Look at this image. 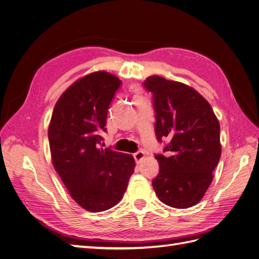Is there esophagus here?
<instances>
[{
	"label": "esophagus",
	"mask_w": 259,
	"mask_h": 259,
	"mask_svg": "<svg viewBox=\"0 0 259 259\" xmlns=\"http://www.w3.org/2000/svg\"><path fill=\"white\" fill-rule=\"evenodd\" d=\"M144 158H145V152L142 151V150L137 151L136 153H134V159H135V161H136L137 163H139Z\"/></svg>",
	"instance_id": "esophagus-1"
}]
</instances>
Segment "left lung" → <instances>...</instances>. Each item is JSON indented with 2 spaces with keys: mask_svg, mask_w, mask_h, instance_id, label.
Here are the masks:
<instances>
[{
  "mask_svg": "<svg viewBox=\"0 0 259 259\" xmlns=\"http://www.w3.org/2000/svg\"><path fill=\"white\" fill-rule=\"evenodd\" d=\"M144 85L153 94L156 138L169 140L167 154L155 155L160 171L153 189L164 204L191 207L204 197L221 159L219 122L207 100L190 86L159 75L147 77Z\"/></svg>",
  "mask_w": 259,
  "mask_h": 259,
  "instance_id": "left-lung-1",
  "label": "left lung"
}]
</instances>
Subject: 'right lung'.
<instances>
[{
    "label": "right lung",
    "mask_w": 259,
    "mask_h": 259,
    "mask_svg": "<svg viewBox=\"0 0 259 259\" xmlns=\"http://www.w3.org/2000/svg\"><path fill=\"white\" fill-rule=\"evenodd\" d=\"M120 85L119 77L106 71L81 77L57 100L49 126L55 169L72 199L94 213L121 201L135 168L133 155L100 147Z\"/></svg>",
    "instance_id": "add662e5"
}]
</instances>
